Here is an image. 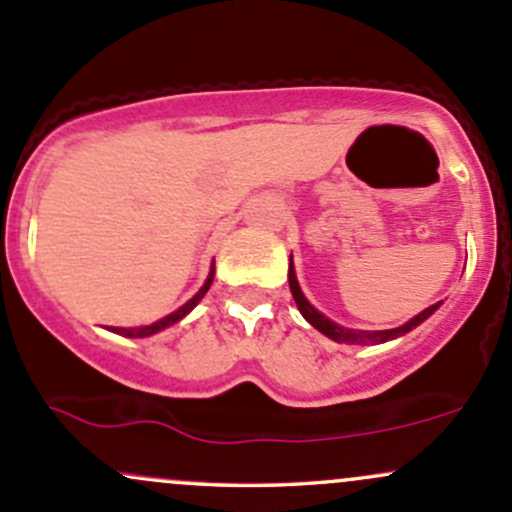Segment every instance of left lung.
<instances>
[{"label": "left lung", "mask_w": 512, "mask_h": 512, "mask_svg": "<svg viewBox=\"0 0 512 512\" xmlns=\"http://www.w3.org/2000/svg\"><path fill=\"white\" fill-rule=\"evenodd\" d=\"M288 286H291L293 300H295V305H298L300 315H303V318L308 320V323L313 325L315 330H320V333H323V335H328L330 340L345 342V345H379V342H387V340H394V337L407 335L409 330L416 328V325L424 323V320L429 318V315H434V310L441 305V303L429 305V308L421 310L419 315H414V318L409 320V323L399 325V328H392V330H374V333H367V330H347V328H342V325L333 323V320L325 318V315L320 313V310H315L313 305H310V300L305 298L303 291H300L298 278H295L293 258H291V266H288Z\"/></svg>", "instance_id": "1"}]
</instances>
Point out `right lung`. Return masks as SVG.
I'll return each mask as SVG.
<instances>
[{
    "label": "right lung",
    "mask_w": 512,
    "mask_h": 512,
    "mask_svg": "<svg viewBox=\"0 0 512 512\" xmlns=\"http://www.w3.org/2000/svg\"><path fill=\"white\" fill-rule=\"evenodd\" d=\"M212 281H214V266H212V271H209V278H207V281H204V286L199 288V293L194 295L192 300H187V303H184L179 310H175V313H170V315H167V318L157 320V323H152V325H142V328H113V333L125 335V337H147V335H155V333H160V330L170 328V325L179 323V320H182L184 315H187L189 310H192L194 305H197L199 300L204 298V293L209 291V286H212Z\"/></svg>",
    "instance_id": "obj_1"
}]
</instances>
